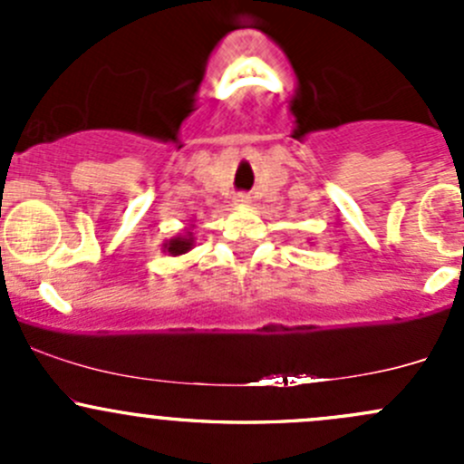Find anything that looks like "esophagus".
Listing matches in <instances>:
<instances>
[{"instance_id":"obj_1","label":"esophagus","mask_w":464,"mask_h":464,"mask_svg":"<svg viewBox=\"0 0 464 464\" xmlns=\"http://www.w3.org/2000/svg\"><path fill=\"white\" fill-rule=\"evenodd\" d=\"M236 202L240 204V206H246V204L251 202V198H249V195H246V193H240V195H237V198H236Z\"/></svg>"}]
</instances>
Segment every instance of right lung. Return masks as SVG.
<instances>
[{
  "label": "right lung",
  "instance_id": "right-lung-1",
  "mask_svg": "<svg viewBox=\"0 0 464 464\" xmlns=\"http://www.w3.org/2000/svg\"><path fill=\"white\" fill-rule=\"evenodd\" d=\"M193 242H195L193 233L186 231V236H177L172 237V240L163 242V251H168L170 256H181L186 254V251L193 249Z\"/></svg>",
  "mask_w": 464,
  "mask_h": 464
}]
</instances>
